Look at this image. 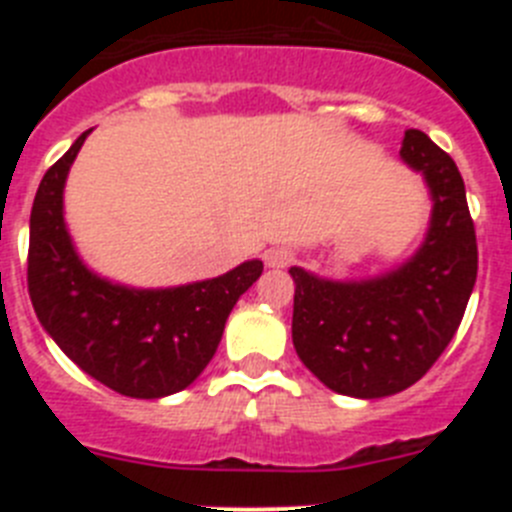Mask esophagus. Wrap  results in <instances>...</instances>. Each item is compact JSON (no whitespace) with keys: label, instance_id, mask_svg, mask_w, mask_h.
<instances>
[{"label":"esophagus","instance_id":"1","mask_svg":"<svg viewBox=\"0 0 512 512\" xmlns=\"http://www.w3.org/2000/svg\"><path fill=\"white\" fill-rule=\"evenodd\" d=\"M295 261V253L287 251V248H271L269 253H266V264L274 266V269H282V266H289Z\"/></svg>","mask_w":512,"mask_h":512}]
</instances>
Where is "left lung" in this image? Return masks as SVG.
<instances>
[{
	"mask_svg": "<svg viewBox=\"0 0 512 512\" xmlns=\"http://www.w3.org/2000/svg\"><path fill=\"white\" fill-rule=\"evenodd\" d=\"M402 161L431 189L425 241L382 277L333 282L292 266L297 356L338 395H397L418 382L459 328L477 282V235L454 158L423 130H405Z\"/></svg>",
	"mask_w": 512,
	"mask_h": 512,
	"instance_id": "left-lung-1",
	"label": "left lung"
}]
</instances>
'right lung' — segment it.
I'll return each mask as SVG.
<instances>
[{
	"label": "right lung",
	"instance_id": "1",
	"mask_svg": "<svg viewBox=\"0 0 512 512\" xmlns=\"http://www.w3.org/2000/svg\"><path fill=\"white\" fill-rule=\"evenodd\" d=\"M87 133L45 171L30 212L27 292L35 315L81 372L138 400L174 395L200 377L238 297L261 277L259 259L223 277L133 289L97 277L63 220V187Z\"/></svg>",
	"mask_w": 512,
	"mask_h": 512
}]
</instances>
